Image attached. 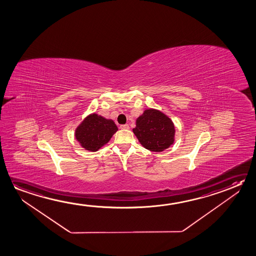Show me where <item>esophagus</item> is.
I'll use <instances>...</instances> for the list:
<instances>
[{"label": "esophagus", "instance_id": "esophagus-1", "mask_svg": "<svg viewBox=\"0 0 256 256\" xmlns=\"http://www.w3.org/2000/svg\"><path fill=\"white\" fill-rule=\"evenodd\" d=\"M130 127L128 124H122V126H120V129H124V130H128Z\"/></svg>", "mask_w": 256, "mask_h": 256}]
</instances>
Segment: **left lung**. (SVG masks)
I'll use <instances>...</instances> for the list:
<instances>
[{"instance_id": "obj_1", "label": "left lung", "mask_w": 256, "mask_h": 256, "mask_svg": "<svg viewBox=\"0 0 256 256\" xmlns=\"http://www.w3.org/2000/svg\"><path fill=\"white\" fill-rule=\"evenodd\" d=\"M134 132L142 146L154 152L166 150L174 142V122L158 110H145L137 119Z\"/></svg>"}]
</instances>
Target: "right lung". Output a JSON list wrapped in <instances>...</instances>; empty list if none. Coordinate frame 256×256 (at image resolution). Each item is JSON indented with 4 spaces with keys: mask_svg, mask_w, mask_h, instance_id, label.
Wrapping results in <instances>:
<instances>
[{
    "mask_svg": "<svg viewBox=\"0 0 256 256\" xmlns=\"http://www.w3.org/2000/svg\"><path fill=\"white\" fill-rule=\"evenodd\" d=\"M118 130V126L112 120L96 114H90L78 126L76 138L86 150L97 151L110 142Z\"/></svg>",
    "mask_w": 256,
    "mask_h": 256,
    "instance_id": "obj_1",
    "label": "right lung"
}]
</instances>
